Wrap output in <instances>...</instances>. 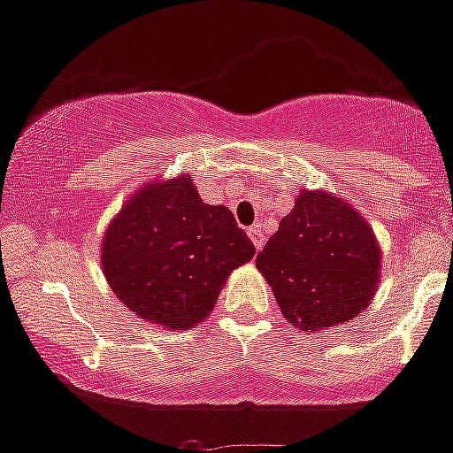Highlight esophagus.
Segmentation results:
<instances>
[{
  "label": "esophagus",
  "mask_w": 453,
  "mask_h": 453,
  "mask_svg": "<svg viewBox=\"0 0 453 453\" xmlns=\"http://www.w3.org/2000/svg\"><path fill=\"white\" fill-rule=\"evenodd\" d=\"M249 237H251V242H254L256 249H263V244H265V234H263L261 226L249 227Z\"/></svg>",
  "instance_id": "1"
}]
</instances>
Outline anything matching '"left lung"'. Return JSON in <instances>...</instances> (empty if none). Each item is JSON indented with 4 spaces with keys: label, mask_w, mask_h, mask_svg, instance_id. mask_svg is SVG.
Segmentation results:
<instances>
[{
    "label": "left lung",
    "mask_w": 453,
    "mask_h": 453,
    "mask_svg": "<svg viewBox=\"0 0 453 453\" xmlns=\"http://www.w3.org/2000/svg\"><path fill=\"white\" fill-rule=\"evenodd\" d=\"M294 326L319 331L359 315L380 277V247L359 211L336 195L301 190L280 230L256 256Z\"/></svg>",
    "instance_id": "left-lung-1"
}]
</instances>
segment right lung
Masks as SVG:
<instances>
[{
	"mask_svg": "<svg viewBox=\"0 0 453 453\" xmlns=\"http://www.w3.org/2000/svg\"><path fill=\"white\" fill-rule=\"evenodd\" d=\"M256 254L227 206L204 204L188 173L138 188L110 220L103 275L145 322L192 329L209 317L227 275Z\"/></svg>",
	"mask_w": 453,
	"mask_h": 453,
	"instance_id": "right-lung-1",
	"label": "right lung"
}]
</instances>
